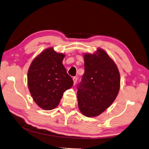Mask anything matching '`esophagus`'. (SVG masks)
I'll list each match as a JSON object with an SVG mask.
<instances>
[{"mask_svg": "<svg viewBox=\"0 0 149 149\" xmlns=\"http://www.w3.org/2000/svg\"><path fill=\"white\" fill-rule=\"evenodd\" d=\"M73 81H74V85H75V84H76V83H77V77H73Z\"/></svg>", "mask_w": 149, "mask_h": 149, "instance_id": "esophagus-1", "label": "esophagus"}]
</instances>
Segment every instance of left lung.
Masks as SVG:
<instances>
[{
  "label": "left lung",
  "mask_w": 149,
  "mask_h": 149,
  "mask_svg": "<svg viewBox=\"0 0 149 149\" xmlns=\"http://www.w3.org/2000/svg\"><path fill=\"white\" fill-rule=\"evenodd\" d=\"M83 56L85 73L77 86L78 107L86 117H97L118 95L119 71L113 59L101 48L93 54L85 53Z\"/></svg>",
  "instance_id": "left-lung-1"
}]
</instances>
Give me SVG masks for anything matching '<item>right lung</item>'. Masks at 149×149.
<instances>
[{
    "label": "right lung",
    "mask_w": 149,
    "mask_h": 149,
    "mask_svg": "<svg viewBox=\"0 0 149 149\" xmlns=\"http://www.w3.org/2000/svg\"><path fill=\"white\" fill-rule=\"evenodd\" d=\"M64 56L49 47L40 53L30 65L28 87L34 101L42 109H55L64 92L73 86L72 78L63 66Z\"/></svg>",
    "instance_id": "add662e5"
}]
</instances>
